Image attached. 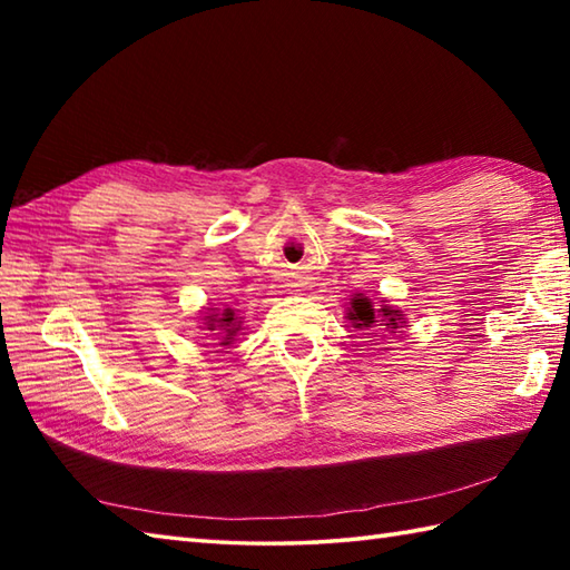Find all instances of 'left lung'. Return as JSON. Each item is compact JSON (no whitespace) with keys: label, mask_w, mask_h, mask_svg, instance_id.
<instances>
[{"label":"left lung","mask_w":570,"mask_h":570,"mask_svg":"<svg viewBox=\"0 0 570 570\" xmlns=\"http://www.w3.org/2000/svg\"><path fill=\"white\" fill-rule=\"evenodd\" d=\"M380 316L386 323H380L377 316H374V308H372V301L370 298H365V296H355L353 298V311H350V321H353L357 328H372L374 323L384 325V331H390V333H394L399 328V316H402V313H399V311H392L390 306H382L380 308Z\"/></svg>","instance_id":"left-lung-1"}]
</instances>
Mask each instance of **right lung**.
I'll return each instance as SVG.
<instances>
[{
  "label": "right lung",
  "instance_id": "obj_1",
  "mask_svg": "<svg viewBox=\"0 0 570 570\" xmlns=\"http://www.w3.org/2000/svg\"><path fill=\"white\" fill-rule=\"evenodd\" d=\"M208 318V331H220L225 332V336L223 337V343L220 345H229L233 343V335L239 331V328H235V313H233V308H225V313H215V316H205ZM219 335V333H217Z\"/></svg>",
  "mask_w": 570,
  "mask_h": 570
}]
</instances>
